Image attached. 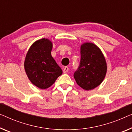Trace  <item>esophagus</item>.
I'll list each match as a JSON object with an SVG mask.
<instances>
[{"mask_svg": "<svg viewBox=\"0 0 132 132\" xmlns=\"http://www.w3.org/2000/svg\"><path fill=\"white\" fill-rule=\"evenodd\" d=\"M68 70H69V68L68 66H66V67H64V68L63 69V73H67L68 72Z\"/></svg>", "mask_w": 132, "mask_h": 132, "instance_id": "1", "label": "esophagus"}]
</instances>
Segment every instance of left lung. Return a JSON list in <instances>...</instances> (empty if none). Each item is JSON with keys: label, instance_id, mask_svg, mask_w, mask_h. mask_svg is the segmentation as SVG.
Segmentation results:
<instances>
[{"label": "left lung", "instance_id": "obj_1", "mask_svg": "<svg viewBox=\"0 0 132 132\" xmlns=\"http://www.w3.org/2000/svg\"><path fill=\"white\" fill-rule=\"evenodd\" d=\"M107 63L103 53L93 43H85L80 47V61L73 76L78 85L84 89H93L102 83Z\"/></svg>", "mask_w": 132, "mask_h": 132}]
</instances>
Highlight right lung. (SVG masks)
I'll return each instance as SVG.
<instances>
[{
  "label": "right lung",
  "mask_w": 132,
  "mask_h": 132,
  "mask_svg": "<svg viewBox=\"0 0 132 132\" xmlns=\"http://www.w3.org/2000/svg\"><path fill=\"white\" fill-rule=\"evenodd\" d=\"M52 41L42 38L31 45L24 62L25 72L32 83L40 89H47L62 74V70L51 54Z\"/></svg>",
  "instance_id": "right-lung-1"
}]
</instances>
